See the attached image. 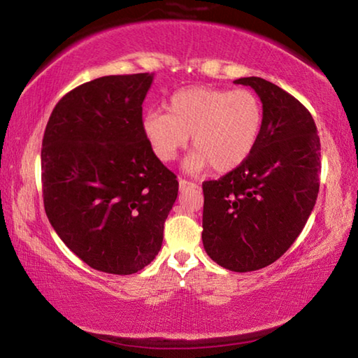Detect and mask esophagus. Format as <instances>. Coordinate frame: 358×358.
<instances>
[{"label": "esophagus", "instance_id": "esophagus-1", "mask_svg": "<svg viewBox=\"0 0 358 358\" xmlns=\"http://www.w3.org/2000/svg\"><path fill=\"white\" fill-rule=\"evenodd\" d=\"M178 187H180V191H185V189H189V187H196V183H191V181H187L185 178H180Z\"/></svg>", "mask_w": 358, "mask_h": 358}]
</instances>
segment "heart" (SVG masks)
Returning a JSON list of instances; mask_svg holds the SVG:
<instances>
[{
  "label": "heart",
  "mask_w": 358,
  "mask_h": 358,
  "mask_svg": "<svg viewBox=\"0 0 358 358\" xmlns=\"http://www.w3.org/2000/svg\"><path fill=\"white\" fill-rule=\"evenodd\" d=\"M264 126V107L248 88L224 90L189 87L167 102V113L151 110L142 128L155 156L171 162L191 142L194 150L185 159V171L226 173L251 156Z\"/></svg>",
  "instance_id": "heart-1"
}]
</instances>
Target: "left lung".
Segmentation results:
<instances>
[{
	"mask_svg": "<svg viewBox=\"0 0 358 358\" xmlns=\"http://www.w3.org/2000/svg\"><path fill=\"white\" fill-rule=\"evenodd\" d=\"M264 126L251 156L220 180L203 181L202 241L224 268L245 273L273 264L299 237L316 205L320 141L306 107L260 77Z\"/></svg>",
	"mask_w": 358,
	"mask_h": 358,
	"instance_id": "left-lung-1",
	"label": "left lung"
}]
</instances>
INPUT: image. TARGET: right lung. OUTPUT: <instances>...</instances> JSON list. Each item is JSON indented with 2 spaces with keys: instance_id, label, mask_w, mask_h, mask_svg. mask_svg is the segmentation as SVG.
<instances>
[{
  "instance_id": "add662e5",
  "label": "right lung",
  "mask_w": 358,
  "mask_h": 358,
  "mask_svg": "<svg viewBox=\"0 0 358 358\" xmlns=\"http://www.w3.org/2000/svg\"><path fill=\"white\" fill-rule=\"evenodd\" d=\"M153 74L106 76L69 92L42 138V194L64 245L94 270L132 275L161 250L177 177L142 128Z\"/></svg>"
}]
</instances>
